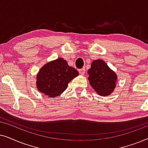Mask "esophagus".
Wrapping results in <instances>:
<instances>
[{
  "mask_svg": "<svg viewBox=\"0 0 148 148\" xmlns=\"http://www.w3.org/2000/svg\"><path fill=\"white\" fill-rule=\"evenodd\" d=\"M79 72L80 74L84 75L85 72H86V69H85V68H82L81 69H79Z\"/></svg>",
  "mask_w": 148,
  "mask_h": 148,
  "instance_id": "1",
  "label": "esophagus"
}]
</instances>
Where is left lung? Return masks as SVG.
Returning a JSON list of instances; mask_svg holds the SVG:
<instances>
[{
    "instance_id": "8db88e82",
    "label": "left lung",
    "mask_w": 148,
    "mask_h": 148,
    "mask_svg": "<svg viewBox=\"0 0 148 148\" xmlns=\"http://www.w3.org/2000/svg\"><path fill=\"white\" fill-rule=\"evenodd\" d=\"M88 73L89 82L97 94L106 96L113 92L116 87L117 75L104 60H94Z\"/></svg>"
}]
</instances>
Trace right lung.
<instances>
[{"instance_id": "right-lung-1", "label": "right lung", "mask_w": 148, "mask_h": 148, "mask_svg": "<svg viewBox=\"0 0 148 148\" xmlns=\"http://www.w3.org/2000/svg\"><path fill=\"white\" fill-rule=\"evenodd\" d=\"M79 75L75 69L69 66L62 58L52 60L42 66L36 77L38 91L51 98L59 96L68 84Z\"/></svg>"}]
</instances>
